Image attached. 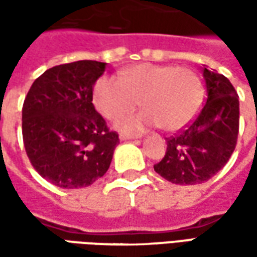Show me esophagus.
Here are the masks:
<instances>
[{"mask_svg":"<svg viewBox=\"0 0 257 257\" xmlns=\"http://www.w3.org/2000/svg\"><path fill=\"white\" fill-rule=\"evenodd\" d=\"M135 138H138V136H135V135H129V134L119 135V139L121 140H131V139H135Z\"/></svg>","mask_w":257,"mask_h":257,"instance_id":"1","label":"esophagus"}]
</instances>
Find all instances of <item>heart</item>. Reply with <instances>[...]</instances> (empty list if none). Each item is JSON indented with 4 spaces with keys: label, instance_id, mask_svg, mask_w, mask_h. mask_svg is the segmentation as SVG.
I'll return each instance as SVG.
<instances>
[{
    "label": "heart",
    "instance_id": "1",
    "mask_svg": "<svg viewBox=\"0 0 257 257\" xmlns=\"http://www.w3.org/2000/svg\"><path fill=\"white\" fill-rule=\"evenodd\" d=\"M204 99L198 74L175 64L142 63L123 68L119 79L103 75L93 88V103L107 119H118L139 106V114L119 121V128L140 132L160 126L169 134L193 122Z\"/></svg>",
    "mask_w": 257,
    "mask_h": 257
}]
</instances>
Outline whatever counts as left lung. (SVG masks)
<instances>
[{
	"instance_id": "8db88e82",
	"label": "left lung",
	"mask_w": 257,
	"mask_h": 257,
	"mask_svg": "<svg viewBox=\"0 0 257 257\" xmlns=\"http://www.w3.org/2000/svg\"><path fill=\"white\" fill-rule=\"evenodd\" d=\"M206 99L187 128L167 139V153L154 171L182 186L204 183L224 167L237 146L239 100L223 74L202 68Z\"/></svg>"
}]
</instances>
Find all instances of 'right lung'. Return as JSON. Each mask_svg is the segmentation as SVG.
I'll return each instance as SVG.
<instances>
[{
	"label": "right lung",
	"mask_w": 257,
	"mask_h": 257,
	"mask_svg": "<svg viewBox=\"0 0 257 257\" xmlns=\"http://www.w3.org/2000/svg\"><path fill=\"white\" fill-rule=\"evenodd\" d=\"M107 63L59 64L33 82L22 110V134L31 165L62 189L88 187L110 167L119 143L93 106V86Z\"/></svg>",
	"instance_id": "right-lung-1"
}]
</instances>
